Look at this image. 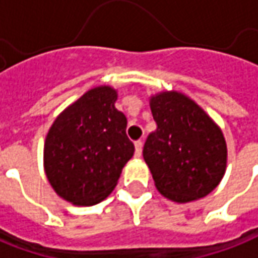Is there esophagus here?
I'll return each instance as SVG.
<instances>
[{"label":"esophagus","instance_id":"1","mask_svg":"<svg viewBox=\"0 0 258 258\" xmlns=\"http://www.w3.org/2000/svg\"><path fill=\"white\" fill-rule=\"evenodd\" d=\"M141 154H143V141H141V140H138V141H136V157L137 158H140V157H141Z\"/></svg>","mask_w":258,"mask_h":258}]
</instances>
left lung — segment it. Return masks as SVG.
Masks as SVG:
<instances>
[{"mask_svg": "<svg viewBox=\"0 0 258 258\" xmlns=\"http://www.w3.org/2000/svg\"><path fill=\"white\" fill-rule=\"evenodd\" d=\"M150 104L157 130L147 137L143 155L157 189L179 203L210 194L226 171L227 148L220 128L180 93H161Z\"/></svg>", "mask_w": 258, "mask_h": 258, "instance_id": "left-lung-1", "label": "left lung"}]
</instances>
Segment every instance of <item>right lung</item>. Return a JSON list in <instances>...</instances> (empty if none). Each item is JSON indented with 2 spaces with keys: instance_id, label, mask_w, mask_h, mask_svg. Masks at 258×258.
Listing matches in <instances>:
<instances>
[{
  "instance_id": "1",
  "label": "right lung",
  "mask_w": 258,
  "mask_h": 258,
  "mask_svg": "<svg viewBox=\"0 0 258 258\" xmlns=\"http://www.w3.org/2000/svg\"><path fill=\"white\" fill-rule=\"evenodd\" d=\"M115 100L108 86L89 90L56 118L46 136V176L56 194L73 205L101 202L134 155L127 118L114 107Z\"/></svg>"
}]
</instances>
